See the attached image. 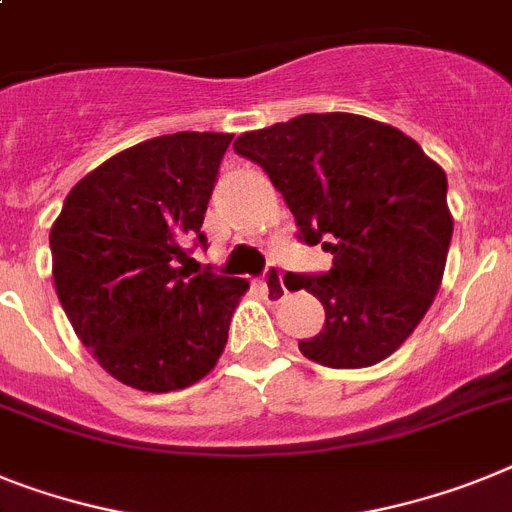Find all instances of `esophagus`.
Listing matches in <instances>:
<instances>
[{
	"label": "esophagus",
	"instance_id": "1",
	"mask_svg": "<svg viewBox=\"0 0 512 512\" xmlns=\"http://www.w3.org/2000/svg\"><path fill=\"white\" fill-rule=\"evenodd\" d=\"M260 286H263L265 296H268L270 302H281L283 296L289 294V289H286V283H283L281 270H278V268H268V270H265V276H263V281H260Z\"/></svg>",
	"mask_w": 512,
	"mask_h": 512
}]
</instances>
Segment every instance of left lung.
Here are the masks:
<instances>
[{
	"label": "left lung",
	"mask_w": 512,
	"mask_h": 512,
	"mask_svg": "<svg viewBox=\"0 0 512 512\" xmlns=\"http://www.w3.org/2000/svg\"><path fill=\"white\" fill-rule=\"evenodd\" d=\"M234 150L263 166L299 239L333 255L328 273L296 281L325 307L299 351L333 369L393 354L442 283L453 236L445 171L401 130L343 111L244 132Z\"/></svg>",
	"instance_id": "8db88e82"
}]
</instances>
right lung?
<instances>
[{
  "label": "right lung",
  "mask_w": 512,
  "mask_h": 512,
  "mask_svg": "<svg viewBox=\"0 0 512 512\" xmlns=\"http://www.w3.org/2000/svg\"><path fill=\"white\" fill-rule=\"evenodd\" d=\"M231 137L176 132L122 150L83 176L51 226L54 286L77 338L111 377L145 390L190 388L216 367L244 278L192 276Z\"/></svg>",
  "instance_id": "obj_1"
}]
</instances>
